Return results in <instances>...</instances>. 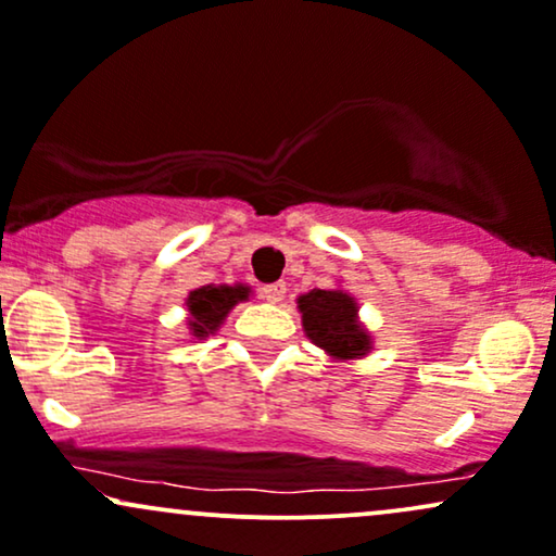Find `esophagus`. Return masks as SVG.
Wrapping results in <instances>:
<instances>
[{"mask_svg": "<svg viewBox=\"0 0 556 556\" xmlns=\"http://www.w3.org/2000/svg\"><path fill=\"white\" fill-rule=\"evenodd\" d=\"M262 296H265L270 304L283 302V296H286V283H267V286H262Z\"/></svg>", "mask_w": 556, "mask_h": 556, "instance_id": "34e87169", "label": "esophagus"}]
</instances>
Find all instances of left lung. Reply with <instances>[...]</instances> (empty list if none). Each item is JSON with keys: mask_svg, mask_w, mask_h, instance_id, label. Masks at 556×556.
Wrapping results in <instances>:
<instances>
[{"mask_svg": "<svg viewBox=\"0 0 556 556\" xmlns=\"http://www.w3.org/2000/svg\"><path fill=\"white\" fill-rule=\"evenodd\" d=\"M304 333L333 359H359L372 349V339L357 317V302L341 289H312L296 299Z\"/></svg>", "mask_w": 556, "mask_h": 556, "instance_id": "left-lung-1", "label": "left lung"}]
</instances>
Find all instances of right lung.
<instances>
[{
	"instance_id": "right-lung-1",
	"label": "right lung",
	"mask_w": 556,
	"mask_h": 556,
	"mask_svg": "<svg viewBox=\"0 0 556 556\" xmlns=\"http://www.w3.org/2000/svg\"><path fill=\"white\" fill-rule=\"evenodd\" d=\"M249 299V286H202L186 296V309H189V330L194 339H207L223 326L228 312L239 302Z\"/></svg>"
}]
</instances>
